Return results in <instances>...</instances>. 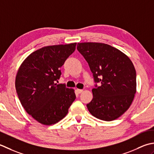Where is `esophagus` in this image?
Segmentation results:
<instances>
[{
    "label": "esophagus",
    "mask_w": 154,
    "mask_h": 154,
    "mask_svg": "<svg viewBox=\"0 0 154 154\" xmlns=\"http://www.w3.org/2000/svg\"><path fill=\"white\" fill-rule=\"evenodd\" d=\"M76 92L78 93V94H80L83 92V90H81V89H76Z\"/></svg>",
    "instance_id": "obj_1"
}]
</instances>
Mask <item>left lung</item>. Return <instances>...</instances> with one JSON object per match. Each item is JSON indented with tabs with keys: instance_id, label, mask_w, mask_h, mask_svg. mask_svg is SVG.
I'll use <instances>...</instances> for the list:
<instances>
[{
	"instance_id": "1",
	"label": "left lung",
	"mask_w": 154,
	"mask_h": 154,
	"mask_svg": "<svg viewBox=\"0 0 154 154\" xmlns=\"http://www.w3.org/2000/svg\"><path fill=\"white\" fill-rule=\"evenodd\" d=\"M94 81L101 86L92 89L93 99L87 108L93 116L112 121L126 112L136 92V72L131 60L120 50L100 42L78 43Z\"/></svg>"
}]
</instances>
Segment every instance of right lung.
Listing matches in <instances>:
<instances>
[{"label": "right lung", "instance_id": "right-lung-1", "mask_svg": "<svg viewBox=\"0 0 154 154\" xmlns=\"http://www.w3.org/2000/svg\"><path fill=\"white\" fill-rule=\"evenodd\" d=\"M76 46L75 42L43 47L28 56L18 68L15 80L18 98L28 114L43 125L63 119L76 99L73 88L56 83Z\"/></svg>", "mask_w": 154, "mask_h": 154}]
</instances>
